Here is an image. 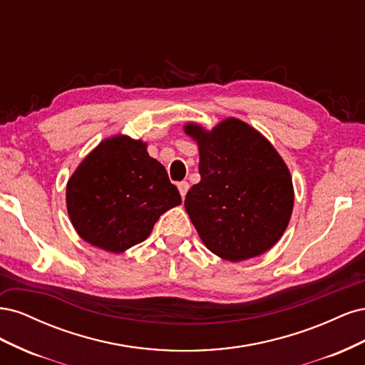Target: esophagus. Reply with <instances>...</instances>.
Returning a JSON list of instances; mask_svg holds the SVG:
<instances>
[{
  "mask_svg": "<svg viewBox=\"0 0 365 365\" xmlns=\"http://www.w3.org/2000/svg\"><path fill=\"white\" fill-rule=\"evenodd\" d=\"M189 182L187 181H181V182H178V190H180V193H181V196H182V200L185 197V195H187V192H189Z\"/></svg>",
  "mask_w": 365,
  "mask_h": 365,
  "instance_id": "1",
  "label": "esophagus"
}]
</instances>
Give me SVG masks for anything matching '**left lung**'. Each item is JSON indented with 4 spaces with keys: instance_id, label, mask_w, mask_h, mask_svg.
<instances>
[{
    "instance_id": "left-lung-1",
    "label": "left lung",
    "mask_w": 365,
    "mask_h": 365,
    "mask_svg": "<svg viewBox=\"0 0 365 365\" xmlns=\"http://www.w3.org/2000/svg\"><path fill=\"white\" fill-rule=\"evenodd\" d=\"M200 148L201 181L187 192L185 210L205 247L240 262L277 244L289 224L294 187L288 165L259 130L225 118L212 130L184 126Z\"/></svg>"
}]
</instances>
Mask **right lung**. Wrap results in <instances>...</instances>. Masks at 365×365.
Masks as SVG:
<instances>
[{"label": "right lung", "instance_id": "add662e5", "mask_svg": "<svg viewBox=\"0 0 365 365\" xmlns=\"http://www.w3.org/2000/svg\"><path fill=\"white\" fill-rule=\"evenodd\" d=\"M181 204L164 165L146 143L126 135L103 140L67 184L71 224L88 244L123 252L145 240L158 217Z\"/></svg>", "mask_w": 365, "mask_h": 365}]
</instances>
